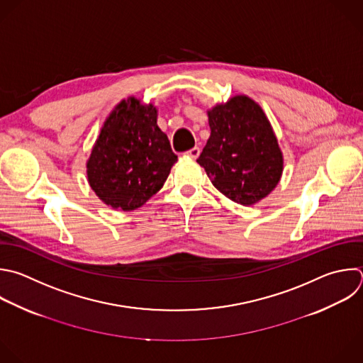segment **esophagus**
I'll use <instances>...</instances> for the list:
<instances>
[{"instance_id": "34e87169", "label": "esophagus", "mask_w": 363, "mask_h": 363, "mask_svg": "<svg viewBox=\"0 0 363 363\" xmlns=\"http://www.w3.org/2000/svg\"><path fill=\"white\" fill-rule=\"evenodd\" d=\"M199 152H201L199 148H198V147H194V148H191L189 151H186L185 155L189 157V158H192V160H196V158L199 157Z\"/></svg>"}]
</instances>
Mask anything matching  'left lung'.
Returning <instances> with one entry per match:
<instances>
[{"instance_id": "1", "label": "left lung", "mask_w": 363, "mask_h": 363, "mask_svg": "<svg viewBox=\"0 0 363 363\" xmlns=\"http://www.w3.org/2000/svg\"><path fill=\"white\" fill-rule=\"evenodd\" d=\"M211 137L196 162L213 186L240 205H252L274 191L282 175V154L268 118L240 95L208 112Z\"/></svg>"}]
</instances>
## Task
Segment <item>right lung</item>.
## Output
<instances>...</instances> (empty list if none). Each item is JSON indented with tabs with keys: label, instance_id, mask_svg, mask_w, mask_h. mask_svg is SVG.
<instances>
[{
	"label": "right lung",
	"instance_id": "right-lung-1",
	"mask_svg": "<svg viewBox=\"0 0 363 363\" xmlns=\"http://www.w3.org/2000/svg\"><path fill=\"white\" fill-rule=\"evenodd\" d=\"M177 161L157 109L130 98L105 121L86 164L88 181L106 205L133 211L164 186Z\"/></svg>",
	"mask_w": 363,
	"mask_h": 363
}]
</instances>
